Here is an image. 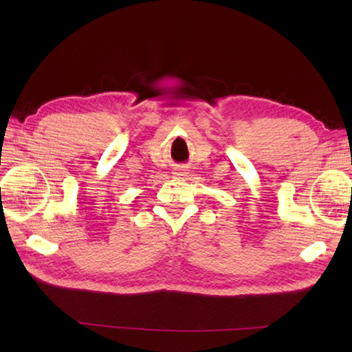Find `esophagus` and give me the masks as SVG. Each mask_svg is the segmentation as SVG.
I'll use <instances>...</instances> for the list:
<instances>
[{"label":"esophagus","mask_w":352,"mask_h":352,"mask_svg":"<svg viewBox=\"0 0 352 352\" xmlns=\"http://www.w3.org/2000/svg\"><path fill=\"white\" fill-rule=\"evenodd\" d=\"M172 174H174V175L178 177V178H182V177H184L186 174H188V169H184V168H175L174 172H172Z\"/></svg>","instance_id":"34e87169"}]
</instances>
